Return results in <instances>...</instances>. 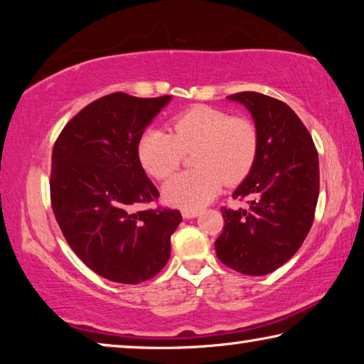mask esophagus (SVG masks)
<instances>
[{"mask_svg": "<svg viewBox=\"0 0 364 364\" xmlns=\"http://www.w3.org/2000/svg\"><path fill=\"white\" fill-rule=\"evenodd\" d=\"M181 215H183V218L191 220V218H196V217H199L200 212H199V210H188V208H184V210L181 212Z\"/></svg>", "mask_w": 364, "mask_h": 364, "instance_id": "1", "label": "esophagus"}]
</instances>
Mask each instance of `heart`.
Returning a JSON list of instances; mask_svg holds the SVG:
<instances>
[{"label": "heart", "mask_w": 364, "mask_h": 364, "mask_svg": "<svg viewBox=\"0 0 364 364\" xmlns=\"http://www.w3.org/2000/svg\"><path fill=\"white\" fill-rule=\"evenodd\" d=\"M171 125L173 134L164 128H147L138 144L141 164L157 180L173 175L184 152L196 149V170L176 175L164 186L168 204L188 210L202 208L215 199L223 183H239L254 167L258 133L249 119L197 106L176 115Z\"/></svg>", "instance_id": "1"}]
</instances>
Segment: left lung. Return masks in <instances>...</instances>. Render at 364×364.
<instances>
[{"label":"left lung","mask_w":364,"mask_h":364,"mask_svg":"<svg viewBox=\"0 0 364 364\" xmlns=\"http://www.w3.org/2000/svg\"><path fill=\"white\" fill-rule=\"evenodd\" d=\"M226 100L250 112L258 152L254 167L232 193L234 199L249 197V208H221L225 226L215 250L226 267L263 276L291 260L310 231L319 194L318 152L287 104L254 91Z\"/></svg>","instance_id":"8db88e82"}]
</instances>
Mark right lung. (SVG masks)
<instances>
[{"label":"right lung","instance_id":"obj_1","mask_svg":"<svg viewBox=\"0 0 364 364\" xmlns=\"http://www.w3.org/2000/svg\"><path fill=\"white\" fill-rule=\"evenodd\" d=\"M170 101L104 96L67 123L53 149L49 188L60 231L86 267L120 284H139L167 264L183 220L171 208L133 210L159 197L138 144Z\"/></svg>","mask_w":364,"mask_h":364}]
</instances>
